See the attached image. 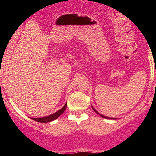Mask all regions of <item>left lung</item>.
Returning <instances> with one entry per match:
<instances>
[{
  "instance_id": "8db88e82",
  "label": "left lung",
  "mask_w": 156,
  "mask_h": 156,
  "mask_svg": "<svg viewBox=\"0 0 156 156\" xmlns=\"http://www.w3.org/2000/svg\"><path fill=\"white\" fill-rule=\"evenodd\" d=\"M92 108H93V110H94V111L95 112H96V113H97V114H99V115H100V116H101V117H102V118H105V119H111V118H109V117L105 116V115H101V114L99 113V112H98L97 111V110H95V108H93V106H92Z\"/></svg>"
}]
</instances>
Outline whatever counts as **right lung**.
<instances>
[{"label":"right lung","instance_id":"1","mask_svg":"<svg viewBox=\"0 0 156 156\" xmlns=\"http://www.w3.org/2000/svg\"><path fill=\"white\" fill-rule=\"evenodd\" d=\"M66 106H67V103H66V104L63 106L61 109L56 112L55 113L51 114V115H48V116L41 117V118H31V119H34V120H35V121H37V122H43V123H44V122H51V121H53V120H55V119H57L59 115H62V114L64 112L65 110H66Z\"/></svg>","mask_w":156,"mask_h":156}]
</instances>
